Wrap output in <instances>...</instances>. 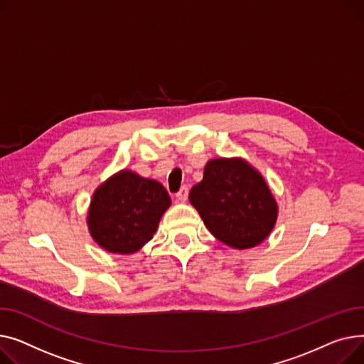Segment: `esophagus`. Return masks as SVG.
<instances>
[{
    "label": "esophagus",
    "mask_w": 364,
    "mask_h": 364,
    "mask_svg": "<svg viewBox=\"0 0 364 364\" xmlns=\"http://www.w3.org/2000/svg\"><path fill=\"white\" fill-rule=\"evenodd\" d=\"M176 198H178V201H186V198H188V186L186 185H183L178 192H176Z\"/></svg>",
    "instance_id": "obj_1"
}]
</instances>
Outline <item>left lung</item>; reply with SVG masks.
Segmentation results:
<instances>
[{
  "mask_svg": "<svg viewBox=\"0 0 364 364\" xmlns=\"http://www.w3.org/2000/svg\"><path fill=\"white\" fill-rule=\"evenodd\" d=\"M211 235L245 250L262 244L277 219V204L263 176L242 159H213L189 192Z\"/></svg>",
  "mask_w": 364,
  "mask_h": 364,
  "instance_id": "left-lung-1",
  "label": "left lung"
}]
</instances>
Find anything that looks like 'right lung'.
I'll use <instances>...</instances> for the list:
<instances>
[{
	"mask_svg": "<svg viewBox=\"0 0 364 364\" xmlns=\"http://www.w3.org/2000/svg\"><path fill=\"white\" fill-rule=\"evenodd\" d=\"M170 203L160 182L120 170L94 192L87 220L91 237L105 251L132 254L153 240Z\"/></svg>",
	"mask_w": 364,
	"mask_h": 364,
	"instance_id": "right-lung-1",
	"label": "right lung"
}]
</instances>
